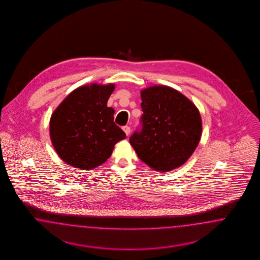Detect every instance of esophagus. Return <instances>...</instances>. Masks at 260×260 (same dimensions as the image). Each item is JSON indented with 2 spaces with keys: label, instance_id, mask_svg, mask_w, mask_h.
Listing matches in <instances>:
<instances>
[{
  "label": "esophagus",
  "instance_id": "esophagus-1",
  "mask_svg": "<svg viewBox=\"0 0 260 260\" xmlns=\"http://www.w3.org/2000/svg\"><path fill=\"white\" fill-rule=\"evenodd\" d=\"M123 131L125 132V134H126V136H128L129 134H131V127L128 126H123Z\"/></svg>",
  "mask_w": 260,
  "mask_h": 260
}]
</instances>
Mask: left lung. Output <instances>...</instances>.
I'll list each match as a JSON object with an SVG mask.
<instances>
[{
  "label": "left lung",
  "instance_id": "left-lung-1",
  "mask_svg": "<svg viewBox=\"0 0 260 260\" xmlns=\"http://www.w3.org/2000/svg\"><path fill=\"white\" fill-rule=\"evenodd\" d=\"M141 99L142 131L129 138L136 154L160 173L181 167L201 138L197 106L178 90L160 85L142 89Z\"/></svg>",
  "mask_w": 260,
  "mask_h": 260
}]
</instances>
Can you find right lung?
<instances>
[{
  "instance_id": "obj_1",
  "label": "right lung",
  "mask_w": 260,
  "mask_h": 260,
  "mask_svg": "<svg viewBox=\"0 0 260 260\" xmlns=\"http://www.w3.org/2000/svg\"><path fill=\"white\" fill-rule=\"evenodd\" d=\"M114 84H90L71 91L49 121L50 140L68 165L91 170L110 157L114 145L126 138L107 106Z\"/></svg>"
}]
</instances>
